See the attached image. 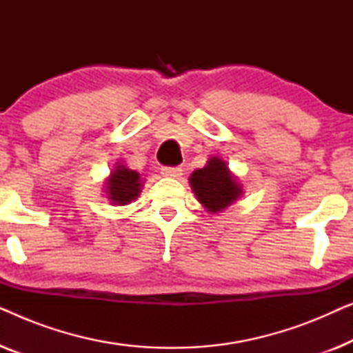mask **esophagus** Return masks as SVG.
I'll return each instance as SVG.
<instances>
[{
  "label": "esophagus",
  "instance_id": "34e87169",
  "mask_svg": "<svg viewBox=\"0 0 353 353\" xmlns=\"http://www.w3.org/2000/svg\"><path fill=\"white\" fill-rule=\"evenodd\" d=\"M162 175L167 178H180L183 170L180 167H162Z\"/></svg>",
  "mask_w": 353,
  "mask_h": 353
}]
</instances>
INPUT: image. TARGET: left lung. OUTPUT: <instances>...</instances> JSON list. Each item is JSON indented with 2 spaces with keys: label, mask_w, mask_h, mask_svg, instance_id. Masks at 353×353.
I'll list each match as a JSON object with an SVG mask.
<instances>
[{
  "label": "left lung",
  "mask_w": 353,
  "mask_h": 353,
  "mask_svg": "<svg viewBox=\"0 0 353 353\" xmlns=\"http://www.w3.org/2000/svg\"><path fill=\"white\" fill-rule=\"evenodd\" d=\"M190 185L197 201L210 214L223 212L243 194V188L220 157H210L204 168L192 172Z\"/></svg>",
  "instance_id": "1"
}]
</instances>
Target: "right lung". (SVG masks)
<instances>
[{"label": "right lung", "instance_id": "right-lung-1", "mask_svg": "<svg viewBox=\"0 0 353 353\" xmlns=\"http://www.w3.org/2000/svg\"><path fill=\"white\" fill-rule=\"evenodd\" d=\"M143 183L139 178V173L127 168L122 163H117L110 176L105 180V192L109 194V199L112 204L125 205L137 199L141 192Z\"/></svg>", "mask_w": 353, "mask_h": 353}]
</instances>
